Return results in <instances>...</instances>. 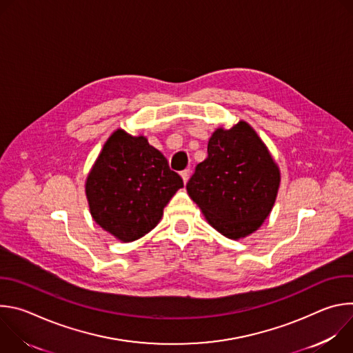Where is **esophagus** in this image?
Returning a JSON list of instances; mask_svg holds the SVG:
<instances>
[{
    "mask_svg": "<svg viewBox=\"0 0 353 353\" xmlns=\"http://www.w3.org/2000/svg\"><path fill=\"white\" fill-rule=\"evenodd\" d=\"M180 176H181V179H183V181H184V184L188 181V179H190V170L188 169H185V170H183L181 173H180Z\"/></svg>",
    "mask_w": 353,
    "mask_h": 353,
    "instance_id": "34e87169",
    "label": "esophagus"
}]
</instances>
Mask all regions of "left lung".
<instances>
[{"mask_svg":"<svg viewBox=\"0 0 353 353\" xmlns=\"http://www.w3.org/2000/svg\"><path fill=\"white\" fill-rule=\"evenodd\" d=\"M279 181V169L265 143L245 121H239L212 134L208 158L196 165L185 187L210 225L237 240L267 219Z\"/></svg>","mask_w":353,"mask_h":353,"instance_id":"obj_1","label":"left lung"}]
</instances>
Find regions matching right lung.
<instances>
[{"label":"right lung","instance_id":"right-lung-1","mask_svg":"<svg viewBox=\"0 0 353 353\" xmlns=\"http://www.w3.org/2000/svg\"><path fill=\"white\" fill-rule=\"evenodd\" d=\"M181 177L142 135L114 131L88 174L85 192L93 221L121 241L152 230Z\"/></svg>","mask_w":353,"mask_h":353}]
</instances>
